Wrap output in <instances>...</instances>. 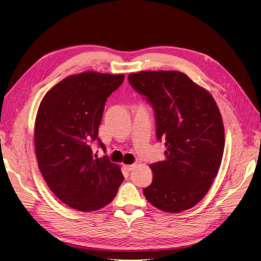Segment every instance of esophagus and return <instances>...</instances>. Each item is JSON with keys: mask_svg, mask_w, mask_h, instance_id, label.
Returning a JSON list of instances; mask_svg holds the SVG:
<instances>
[{"mask_svg": "<svg viewBox=\"0 0 261 261\" xmlns=\"http://www.w3.org/2000/svg\"><path fill=\"white\" fill-rule=\"evenodd\" d=\"M122 167H123V169H125V170H127V171H131V170L133 169L134 165H123Z\"/></svg>", "mask_w": 261, "mask_h": 261, "instance_id": "34e87169", "label": "esophagus"}]
</instances>
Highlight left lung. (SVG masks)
<instances>
[{
    "label": "left lung",
    "mask_w": 261,
    "mask_h": 261,
    "mask_svg": "<svg viewBox=\"0 0 261 261\" xmlns=\"http://www.w3.org/2000/svg\"><path fill=\"white\" fill-rule=\"evenodd\" d=\"M128 80L152 107L156 139L166 147L143 193L163 212L191 208L206 195L223 155L224 128L213 96L176 71L140 72Z\"/></svg>",
    "instance_id": "8db88e82"
}]
</instances>
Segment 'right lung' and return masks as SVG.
<instances>
[{"label": "right lung", "instance_id": "obj_1", "mask_svg": "<svg viewBox=\"0 0 261 261\" xmlns=\"http://www.w3.org/2000/svg\"><path fill=\"white\" fill-rule=\"evenodd\" d=\"M125 75L80 73L61 80L40 103L35 123L39 169L60 201L80 212L99 210L111 202L123 181L107 155H93L108 97Z\"/></svg>", "mask_w": 261, "mask_h": 261}]
</instances>
